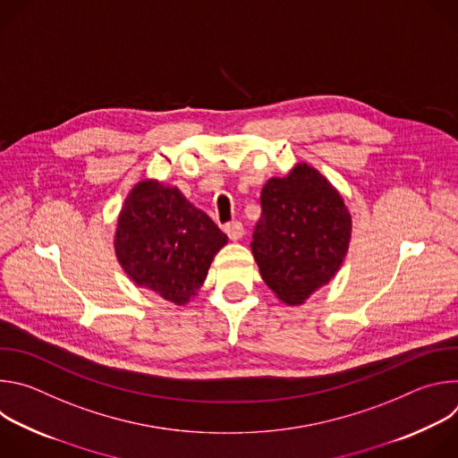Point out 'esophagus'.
<instances>
[{"label": "esophagus", "mask_w": 458, "mask_h": 458, "mask_svg": "<svg viewBox=\"0 0 458 458\" xmlns=\"http://www.w3.org/2000/svg\"><path fill=\"white\" fill-rule=\"evenodd\" d=\"M225 232H226V235H228L232 241H239V239L242 237V233H244V230H242V225H241L239 221L228 223V225L225 226Z\"/></svg>", "instance_id": "34e87169"}]
</instances>
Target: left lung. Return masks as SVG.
<instances>
[{"instance_id":"obj_1","label":"left lung","mask_w":458,"mask_h":458,"mask_svg":"<svg viewBox=\"0 0 458 458\" xmlns=\"http://www.w3.org/2000/svg\"><path fill=\"white\" fill-rule=\"evenodd\" d=\"M260 207L251 241L255 263L279 301L299 306L343 267L352 214L341 191L308 163L268 179Z\"/></svg>"}]
</instances>
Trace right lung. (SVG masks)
Masks as SVG:
<instances>
[{
  "label": "right lung",
  "mask_w": 458,
  "mask_h": 458,
  "mask_svg": "<svg viewBox=\"0 0 458 458\" xmlns=\"http://www.w3.org/2000/svg\"><path fill=\"white\" fill-rule=\"evenodd\" d=\"M228 237L177 186L141 179L117 216L114 250L140 288L182 306L199 293Z\"/></svg>",
  "instance_id": "1"
}]
</instances>
